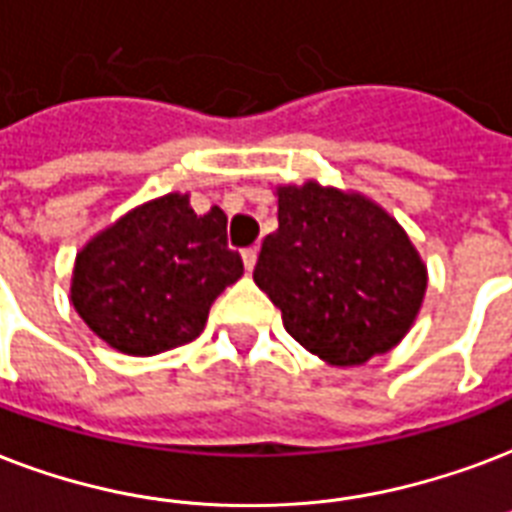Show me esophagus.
Returning a JSON list of instances; mask_svg holds the SVG:
<instances>
[{"label": "esophagus", "instance_id": "esophagus-1", "mask_svg": "<svg viewBox=\"0 0 512 512\" xmlns=\"http://www.w3.org/2000/svg\"><path fill=\"white\" fill-rule=\"evenodd\" d=\"M241 260H244V268L247 271H255V265H257V247H249L241 252Z\"/></svg>", "mask_w": 512, "mask_h": 512}]
</instances>
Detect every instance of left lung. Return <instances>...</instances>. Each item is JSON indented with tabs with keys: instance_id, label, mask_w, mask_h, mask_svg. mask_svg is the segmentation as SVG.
Wrapping results in <instances>:
<instances>
[{
	"instance_id": "8db88e82",
	"label": "left lung",
	"mask_w": 512,
	"mask_h": 512,
	"mask_svg": "<svg viewBox=\"0 0 512 512\" xmlns=\"http://www.w3.org/2000/svg\"><path fill=\"white\" fill-rule=\"evenodd\" d=\"M279 230L265 236L255 284L284 330L335 368L386 354L413 327L427 265L400 222L354 190L276 187Z\"/></svg>"
}]
</instances>
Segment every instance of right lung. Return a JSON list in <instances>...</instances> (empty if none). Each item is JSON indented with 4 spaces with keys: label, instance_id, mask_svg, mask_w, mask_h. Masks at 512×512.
Instances as JSON below:
<instances>
[{
    "label": "right lung",
    "instance_id": "obj_1",
    "mask_svg": "<svg viewBox=\"0 0 512 512\" xmlns=\"http://www.w3.org/2000/svg\"><path fill=\"white\" fill-rule=\"evenodd\" d=\"M225 225L217 206L195 214L187 193L136 206L74 257V311L101 341L131 357L190 343L217 295L244 273Z\"/></svg>",
    "mask_w": 512,
    "mask_h": 512
}]
</instances>
